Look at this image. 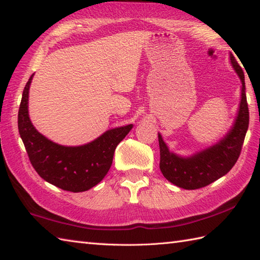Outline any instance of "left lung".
I'll return each instance as SVG.
<instances>
[{"label": "left lung", "instance_id": "obj_1", "mask_svg": "<svg viewBox=\"0 0 260 260\" xmlns=\"http://www.w3.org/2000/svg\"><path fill=\"white\" fill-rule=\"evenodd\" d=\"M230 61L241 80V101L235 123L222 140L206 150L189 157L172 153L158 134L159 169L164 178L171 183L185 190H196L207 186L227 174L238 159L249 125L245 75L233 54Z\"/></svg>", "mask_w": 260, "mask_h": 260}]
</instances>
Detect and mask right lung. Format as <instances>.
<instances>
[{"instance_id": "1", "label": "right lung", "mask_w": 260, "mask_h": 260, "mask_svg": "<svg viewBox=\"0 0 260 260\" xmlns=\"http://www.w3.org/2000/svg\"><path fill=\"white\" fill-rule=\"evenodd\" d=\"M33 75L27 80L19 108V133L37 173L49 183L70 192H84L97 185L113 163L114 152L133 128L126 125L109 129L88 144L63 146L48 140L32 125L27 102Z\"/></svg>"}]
</instances>
